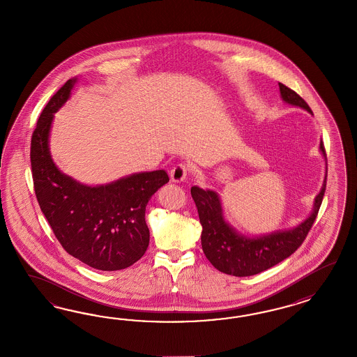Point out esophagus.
<instances>
[{"instance_id":"34e87169","label":"esophagus","mask_w":357,"mask_h":357,"mask_svg":"<svg viewBox=\"0 0 357 357\" xmlns=\"http://www.w3.org/2000/svg\"><path fill=\"white\" fill-rule=\"evenodd\" d=\"M187 173H188V167L184 163H178L172 169L170 178H172L174 183H181V182H183L184 179H185Z\"/></svg>"}]
</instances>
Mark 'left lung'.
I'll return each mask as SVG.
<instances>
[{
	"label": "left lung",
	"mask_w": 357,
	"mask_h": 357,
	"mask_svg": "<svg viewBox=\"0 0 357 357\" xmlns=\"http://www.w3.org/2000/svg\"><path fill=\"white\" fill-rule=\"evenodd\" d=\"M282 100L288 105L303 108L313 114L307 103L292 89L279 82ZM319 149L326 158L324 142ZM327 169V167H326ZM327 170L321 192L314 200L313 212L300 225L289 230H276L258 237L239 234L224 218L222 206L218 195L212 190H203L197 185L191 188V195L197 208L202 231V248L212 266L227 275L238 278L252 276L276 266L303 245L309 230L313 227L326 191Z\"/></svg>",
	"instance_id": "obj_1"
}]
</instances>
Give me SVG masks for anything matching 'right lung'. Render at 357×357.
Returning <instances> with one entry per match:
<instances>
[{
  "mask_svg": "<svg viewBox=\"0 0 357 357\" xmlns=\"http://www.w3.org/2000/svg\"><path fill=\"white\" fill-rule=\"evenodd\" d=\"M68 79L44 107L31 139V169L38 203L65 251L100 271L124 270L149 246L145 209L169 182L165 170L136 173L102 185H86L61 173L50 151V132L70 97Z\"/></svg>",
  "mask_w": 357,
  "mask_h": 357,
  "instance_id": "obj_1",
  "label": "right lung"
}]
</instances>
